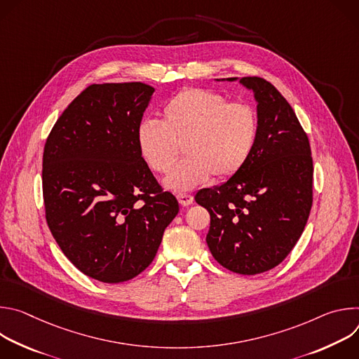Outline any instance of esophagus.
Listing matches in <instances>:
<instances>
[{"instance_id": "obj_1", "label": "esophagus", "mask_w": 359, "mask_h": 359, "mask_svg": "<svg viewBox=\"0 0 359 359\" xmlns=\"http://www.w3.org/2000/svg\"><path fill=\"white\" fill-rule=\"evenodd\" d=\"M176 197H177L179 203L182 204V206H184V208H186V206H190V204H191L193 200H194L193 196H191V194H187V193H179Z\"/></svg>"}]
</instances>
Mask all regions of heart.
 Masks as SVG:
<instances>
[{
    "label": "heart",
    "mask_w": 359,
    "mask_h": 359,
    "mask_svg": "<svg viewBox=\"0 0 359 359\" xmlns=\"http://www.w3.org/2000/svg\"><path fill=\"white\" fill-rule=\"evenodd\" d=\"M259 116L244 102H229L217 92L187 88L162 108V122L143 119L136 129L140 156L156 173H168L179 158L186 159L166 177L175 191L191 190L215 176L226 180L250 161L259 137Z\"/></svg>",
    "instance_id": "obj_1"
}]
</instances>
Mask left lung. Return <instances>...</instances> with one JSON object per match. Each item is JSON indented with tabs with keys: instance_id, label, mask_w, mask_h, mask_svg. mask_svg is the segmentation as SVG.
Wrapping results in <instances>:
<instances>
[{
	"instance_id": "left-lung-1",
	"label": "left lung",
	"mask_w": 359,
	"mask_h": 359,
	"mask_svg": "<svg viewBox=\"0 0 359 359\" xmlns=\"http://www.w3.org/2000/svg\"><path fill=\"white\" fill-rule=\"evenodd\" d=\"M238 81L257 102V144L237 175L194 198L210 213L206 241L217 263L254 276L278 266L301 237L313 206L314 169L309 137L285 97L263 78Z\"/></svg>"
}]
</instances>
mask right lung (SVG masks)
Instances as JSON below:
<instances>
[{
    "mask_svg": "<svg viewBox=\"0 0 359 359\" xmlns=\"http://www.w3.org/2000/svg\"><path fill=\"white\" fill-rule=\"evenodd\" d=\"M155 88L90 85L50 130L42 158L48 227L85 276L123 283L155 259L179 213L140 156L136 129Z\"/></svg>",
    "mask_w": 359,
    "mask_h": 359,
    "instance_id": "obj_1",
    "label": "right lung"
}]
</instances>
